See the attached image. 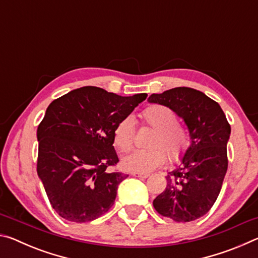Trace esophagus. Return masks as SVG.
Listing matches in <instances>:
<instances>
[{
    "instance_id": "34e87169",
    "label": "esophagus",
    "mask_w": 258,
    "mask_h": 258,
    "mask_svg": "<svg viewBox=\"0 0 258 258\" xmlns=\"http://www.w3.org/2000/svg\"><path fill=\"white\" fill-rule=\"evenodd\" d=\"M132 175L135 176V177H140V178H147L148 176H149V174H145V173H133Z\"/></svg>"
}]
</instances>
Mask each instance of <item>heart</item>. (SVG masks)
<instances>
[{
  "label": "heart",
  "mask_w": 258,
  "mask_h": 258,
  "mask_svg": "<svg viewBox=\"0 0 258 258\" xmlns=\"http://www.w3.org/2000/svg\"><path fill=\"white\" fill-rule=\"evenodd\" d=\"M145 123L155 128L149 140L150 148L134 150L121 159V167L126 172L147 173L160 167L167 160H180L190 146L186 131L178 125V117L171 108L152 104L141 113ZM115 146L120 151H128L134 142V119L126 116L115 125L112 132Z\"/></svg>",
  "instance_id": "heart-1"
}]
</instances>
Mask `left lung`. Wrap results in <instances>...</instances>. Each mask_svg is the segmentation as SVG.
<instances>
[{
	"label": "left lung",
	"instance_id": "8db88e82",
	"mask_svg": "<svg viewBox=\"0 0 258 258\" xmlns=\"http://www.w3.org/2000/svg\"><path fill=\"white\" fill-rule=\"evenodd\" d=\"M149 103L171 108L184 120L190 146L181 164L166 175V189L154 199L160 215L175 222L204 216L220 195L226 169V145L231 126L220 104L190 87H175L151 94Z\"/></svg>",
	"mask_w": 258,
	"mask_h": 258
}]
</instances>
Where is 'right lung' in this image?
Instances as JSON below:
<instances>
[{
	"mask_svg": "<svg viewBox=\"0 0 258 258\" xmlns=\"http://www.w3.org/2000/svg\"><path fill=\"white\" fill-rule=\"evenodd\" d=\"M147 93L120 97L95 86L73 90L50 103L37 128V174L54 211L85 223L109 211L128 175L107 172L118 163L115 125Z\"/></svg>",
	"mask_w": 258,
	"mask_h": 258,
	"instance_id": "obj_1",
	"label": "right lung"
}]
</instances>
